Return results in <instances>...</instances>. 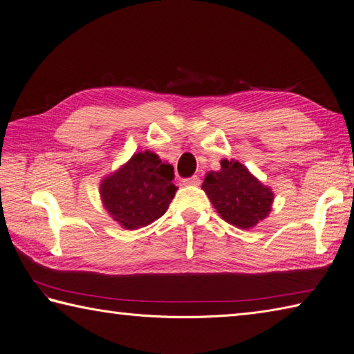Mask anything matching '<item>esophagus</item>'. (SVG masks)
Returning a JSON list of instances; mask_svg holds the SVG:
<instances>
[{
	"mask_svg": "<svg viewBox=\"0 0 354 354\" xmlns=\"http://www.w3.org/2000/svg\"><path fill=\"white\" fill-rule=\"evenodd\" d=\"M183 185L185 186H199L201 185V178L198 176H192L189 178L183 180Z\"/></svg>",
	"mask_w": 354,
	"mask_h": 354,
	"instance_id": "34e87169",
	"label": "esophagus"
}]
</instances>
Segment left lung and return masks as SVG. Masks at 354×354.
<instances>
[{
    "label": "left lung",
    "instance_id": "8db88e82",
    "mask_svg": "<svg viewBox=\"0 0 354 354\" xmlns=\"http://www.w3.org/2000/svg\"><path fill=\"white\" fill-rule=\"evenodd\" d=\"M223 220L239 229L254 227L272 211L273 192L238 160H221L220 171H209L202 183Z\"/></svg>",
    "mask_w": 354,
    "mask_h": 354
}]
</instances>
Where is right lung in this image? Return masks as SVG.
Wrapping results in <instances>:
<instances>
[{"label":"right lung","instance_id":"obj_1","mask_svg":"<svg viewBox=\"0 0 354 354\" xmlns=\"http://www.w3.org/2000/svg\"><path fill=\"white\" fill-rule=\"evenodd\" d=\"M174 168L151 151L133 155L100 185V196L109 216L127 230L147 226L162 217L177 187L171 183Z\"/></svg>","mask_w":354,"mask_h":354}]
</instances>
